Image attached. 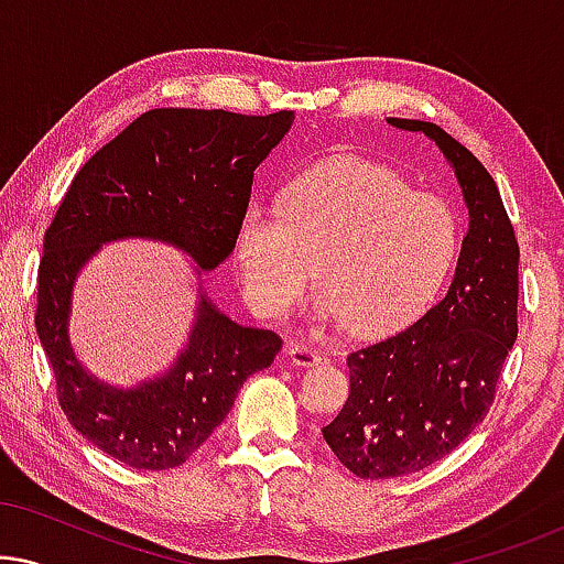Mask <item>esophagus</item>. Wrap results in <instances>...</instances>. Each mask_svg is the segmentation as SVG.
Returning <instances> with one entry per match:
<instances>
[{
    "instance_id": "obj_1",
    "label": "esophagus",
    "mask_w": 564,
    "mask_h": 564,
    "mask_svg": "<svg viewBox=\"0 0 564 564\" xmlns=\"http://www.w3.org/2000/svg\"><path fill=\"white\" fill-rule=\"evenodd\" d=\"M290 361L295 367H315V365H323L326 361V354L315 351L313 346H305V344H295L290 346Z\"/></svg>"
}]
</instances>
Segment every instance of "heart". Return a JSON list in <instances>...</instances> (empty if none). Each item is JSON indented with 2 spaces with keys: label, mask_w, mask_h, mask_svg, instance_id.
Returning a JSON list of instances; mask_svg holds the SVG:
<instances>
[{
  "label": "heart",
  "mask_w": 564,
  "mask_h": 564,
  "mask_svg": "<svg viewBox=\"0 0 564 564\" xmlns=\"http://www.w3.org/2000/svg\"><path fill=\"white\" fill-rule=\"evenodd\" d=\"M459 213L436 192L411 189L372 161H328L284 192V207L253 199L234 257L249 305L282 318L315 272L313 307L357 334H388L415 318L457 259Z\"/></svg>",
  "instance_id": "1"
}]
</instances>
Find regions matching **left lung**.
Masks as SVG:
<instances>
[{"label":"left lung","instance_id":"1","mask_svg":"<svg viewBox=\"0 0 564 564\" xmlns=\"http://www.w3.org/2000/svg\"><path fill=\"white\" fill-rule=\"evenodd\" d=\"M388 122L442 149L469 228L446 295L408 328L346 359L349 398L323 438L365 480L419 473L457 449L488 415L519 336V243L488 169L434 122Z\"/></svg>","mask_w":564,"mask_h":564}]
</instances>
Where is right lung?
<instances>
[{"label": "right lung", "instance_id": "add662e5", "mask_svg": "<svg viewBox=\"0 0 564 564\" xmlns=\"http://www.w3.org/2000/svg\"><path fill=\"white\" fill-rule=\"evenodd\" d=\"M295 115L161 107L135 118L74 176L45 230L35 330L56 377L58 403L79 434L122 465L187 462L226 419L241 384L282 349L274 330L241 326L197 292L184 349L164 375L135 388L91 377L68 338L76 276L99 246L120 238L172 243L210 272L234 251L253 172Z\"/></svg>", "mask_w": 564, "mask_h": 564}]
</instances>
